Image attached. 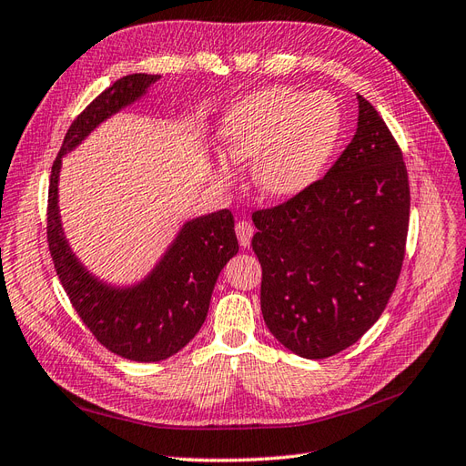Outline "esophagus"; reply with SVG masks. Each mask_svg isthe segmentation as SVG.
Returning <instances> with one entry per match:
<instances>
[{
	"label": "esophagus",
	"mask_w": 466,
	"mask_h": 466,
	"mask_svg": "<svg viewBox=\"0 0 466 466\" xmlns=\"http://www.w3.org/2000/svg\"><path fill=\"white\" fill-rule=\"evenodd\" d=\"M236 236H238V242H240V246L248 248L251 244V236H254V226L246 220H240L236 224Z\"/></svg>",
	"instance_id": "1"
}]
</instances>
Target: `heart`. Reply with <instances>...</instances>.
I'll list each match as a JSON object with an SVG mask.
<instances>
[{"label": "heart", "mask_w": 466, "mask_h": 466, "mask_svg": "<svg viewBox=\"0 0 466 466\" xmlns=\"http://www.w3.org/2000/svg\"><path fill=\"white\" fill-rule=\"evenodd\" d=\"M341 130L338 103L324 93L271 87L238 101L222 123L226 150L254 162V181L269 197H292L312 185L334 154ZM222 174H232L222 159Z\"/></svg>", "instance_id": "heart-1"}]
</instances>
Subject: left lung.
<instances>
[{
	"label": "left lung",
	"mask_w": 466,
	"mask_h": 466,
	"mask_svg": "<svg viewBox=\"0 0 466 466\" xmlns=\"http://www.w3.org/2000/svg\"><path fill=\"white\" fill-rule=\"evenodd\" d=\"M357 101V132L328 174L251 215L263 320L307 359L331 357L365 336L387 307L406 254L402 150L373 105L363 96Z\"/></svg>",
	"instance_id": "obj_1"
}]
</instances>
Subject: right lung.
I'll use <instances>...</instances> for the list:
<instances>
[{"label": "right lung", "instance_id": "obj_1", "mask_svg": "<svg viewBox=\"0 0 466 466\" xmlns=\"http://www.w3.org/2000/svg\"><path fill=\"white\" fill-rule=\"evenodd\" d=\"M159 76L132 74L105 89L79 113L52 164L46 207V242L56 275L91 336L103 348L130 361H164L183 350L201 329L212 289L238 254L234 217L228 208L183 226L156 271L135 289L115 290L97 283L77 263L64 240L56 203L60 157L82 142L91 128L138 99Z\"/></svg>", "mask_w": 466, "mask_h": 466}]
</instances>
